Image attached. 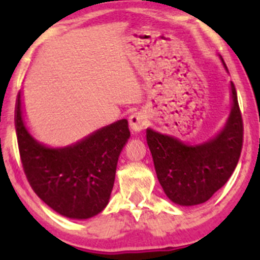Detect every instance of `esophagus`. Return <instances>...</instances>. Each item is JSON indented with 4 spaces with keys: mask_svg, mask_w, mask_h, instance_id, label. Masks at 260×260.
Here are the masks:
<instances>
[{
    "mask_svg": "<svg viewBox=\"0 0 260 260\" xmlns=\"http://www.w3.org/2000/svg\"><path fill=\"white\" fill-rule=\"evenodd\" d=\"M148 123V117L144 112L137 111L129 116V126L133 133H139L143 131Z\"/></svg>",
    "mask_w": 260,
    "mask_h": 260,
    "instance_id": "esophagus-1",
    "label": "esophagus"
}]
</instances>
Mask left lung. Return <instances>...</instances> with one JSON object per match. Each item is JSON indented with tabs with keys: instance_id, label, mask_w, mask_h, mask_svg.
Returning <instances> with one entry per match:
<instances>
[{
	"instance_id": "obj_1",
	"label": "left lung",
	"mask_w": 260,
	"mask_h": 260,
	"mask_svg": "<svg viewBox=\"0 0 260 260\" xmlns=\"http://www.w3.org/2000/svg\"><path fill=\"white\" fill-rule=\"evenodd\" d=\"M221 63L226 71L225 62ZM229 117L205 142L189 144L147 128V143L164 192L175 204L193 207L213 197L235 171L242 149L243 124L234 83H230Z\"/></svg>"
}]
</instances>
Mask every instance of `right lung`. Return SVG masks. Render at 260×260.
Returning a JSON list of instances; mask_svg holds the SVG:
<instances>
[{
  "label": "right lung",
  "mask_w": 260,
  "mask_h": 260,
  "mask_svg": "<svg viewBox=\"0 0 260 260\" xmlns=\"http://www.w3.org/2000/svg\"><path fill=\"white\" fill-rule=\"evenodd\" d=\"M22 90L18 92L16 129L20 159L39 198L59 215L86 220L109 204L118 157L129 139L126 118L66 147L39 142L26 126Z\"/></svg>",
  "instance_id": "1"
}]
</instances>
